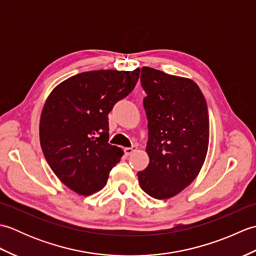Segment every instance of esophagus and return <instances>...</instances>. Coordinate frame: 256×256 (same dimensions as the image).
<instances>
[{"label":"esophagus","mask_w":256,"mask_h":256,"mask_svg":"<svg viewBox=\"0 0 256 256\" xmlns=\"http://www.w3.org/2000/svg\"><path fill=\"white\" fill-rule=\"evenodd\" d=\"M136 148H138L136 146H132V148H125L124 152H125V154H126V155H131L133 152L136 150Z\"/></svg>","instance_id":"34e87169"}]
</instances>
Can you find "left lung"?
<instances>
[{
  "mask_svg": "<svg viewBox=\"0 0 256 256\" xmlns=\"http://www.w3.org/2000/svg\"><path fill=\"white\" fill-rule=\"evenodd\" d=\"M148 116V166L138 182L155 199H168L189 186L202 167L209 145L206 102L192 79L150 67L140 70Z\"/></svg>",
  "mask_w": 256,
  "mask_h": 256,
  "instance_id": "8db88e82",
  "label": "left lung"
}]
</instances>
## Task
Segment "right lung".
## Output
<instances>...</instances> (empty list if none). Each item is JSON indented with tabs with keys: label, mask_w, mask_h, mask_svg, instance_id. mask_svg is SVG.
Returning a JSON list of instances; mask_svg holds the SVG:
<instances>
[{
	"label": "right lung",
	"mask_w": 256,
	"mask_h": 256,
	"mask_svg": "<svg viewBox=\"0 0 256 256\" xmlns=\"http://www.w3.org/2000/svg\"><path fill=\"white\" fill-rule=\"evenodd\" d=\"M138 77V68L81 72L48 96L40 122V146L52 170L72 192H99L121 160L123 150L108 143V114L132 92Z\"/></svg>",
	"instance_id": "right-lung-1"
}]
</instances>
